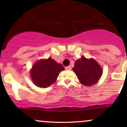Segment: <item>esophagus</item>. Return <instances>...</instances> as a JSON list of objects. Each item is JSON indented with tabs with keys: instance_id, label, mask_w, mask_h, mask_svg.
<instances>
[{
	"instance_id": "1",
	"label": "esophagus",
	"mask_w": 127,
	"mask_h": 127,
	"mask_svg": "<svg viewBox=\"0 0 127 127\" xmlns=\"http://www.w3.org/2000/svg\"><path fill=\"white\" fill-rule=\"evenodd\" d=\"M65 69L66 70H70L71 69V67H70V66H67V67H65Z\"/></svg>"
}]
</instances>
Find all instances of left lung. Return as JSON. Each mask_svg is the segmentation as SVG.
Segmentation results:
<instances>
[{"label": "left lung", "mask_w": 127, "mask_h": 127, "mask_svg": "<svg viewBox=\"0 0 127 127\" xmlns=\"http://www.w3.org/2000/svg\"><path fill=\"white\" fill-rule=\"evenodd\" d=\"M79 81L85 86H92L98 81L102 75V69L94 59H88L84 57L77 60L72 68Z\"/></svg>", "instance_id": "obj_1"}]
</instances>
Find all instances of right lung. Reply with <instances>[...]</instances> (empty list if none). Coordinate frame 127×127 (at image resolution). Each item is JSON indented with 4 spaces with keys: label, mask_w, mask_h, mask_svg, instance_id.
Returning <instances> with one entry per match:
<instances>
[{
    "label": "right lung",
    "mask_w": 127,
    "mask_h": 127,
    "mask_svg": "<svg viewBox=\"0 0 127 127\" xmlns=\"http://www.w3.org/2000/svg\"><path fill=\"white\" fill-rule=\"evenodd\" d=\"M64 69L62 64L49 57L36 62L30 70V76L34 85L46 88L55 82L59 73Z\"/></svg>",
    "instance_id": "add662e5"
}]
</instances>
